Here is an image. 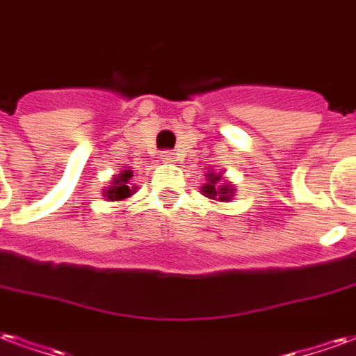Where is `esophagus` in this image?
Listing matches in <instances>:
<instances>
[{
    "mask_svg": "<svg viewBox=\"0 0 356 356\" xmlns=\"http://www.w3.org/2000/svg\"><path fill=\"white\" fill-rule=\"evenodd\" d=\"M161 159L167 161V163H168V161H172V159H175V157H172V153H170V152H163V155H161Z\"/></svg>",
    "mask_w": 356,
    "mask_h": 356,
    "instance_id": "esophagus-1",
    "label": "esophagus"
}]
</instances>
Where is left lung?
I'll return each mask as SVG.
<instances>
[{"instance_id": "8db88e82", "label": "left lung", "mask_w": 356, "mask_h": 356, "mask_svg": "<svg viewBox=\"0 0 356 356\" xmlns=\"http://www.w3.org/2000/svg\"><path fill=\"white\" fill-rule=\"evenodd\" d=\"M207 180L209 184H204L203 186V193L210 199H220V201H227V199H232L233 195V189L229 184H222V186H216L218 181L222 180V176L214 175V172H210L207 175Z\"/></svg>"}]
</instances>
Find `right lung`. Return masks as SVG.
<instances>
[{"mask_svg":"<svg viewBox=\"0 0 356 356\" xmlns=\"http://www.w3.org/2000/svg\"><path fill=\"white\" fill-rule=\"evenodd\" d=\"M132 170H124L121 175L113 180V186H111L108 191H106V197L111 199V201H121V199H127L134 193V188L131 189V186H127L129 180H131Z\"/></svg>","mask_w":356,"mask_h":356,"instance_id":"right-lung-1","label":"right lung"}]
</instances>
